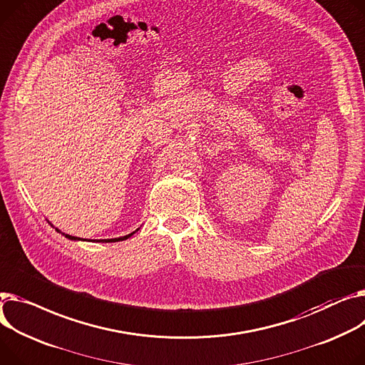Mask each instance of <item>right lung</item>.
<instances>
[{
  "label": "right lung",
  "instance_id": "1",
  "mask_svg": "<svg viewBox=\"0 0 365 365\" xmlns=\"http://www.w3.org/2000/svg\"><path fill=\"white\" fill-rule=\"evenodd\" d=\"M57 232H58V229H57ZM135 233V232H133ZM133 233H130V235H126V236H123V237H114V239H101V242H118V240H125V239H128V237H130ZM66 237H68V239H71V240H79V237H75V236H70V235H64ZM100 242V240H98Z\"/></svg>",
  "mask_w": 365,
  "mask_h": 365
}]
</instances>
